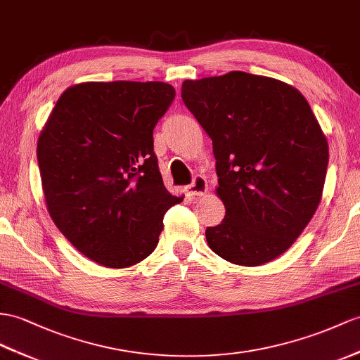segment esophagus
I'll return each mask as SVG.
<instances>
[{
    "label": "esophagus",
    "mask_w": 360,
    "mask_h": 360,
    "mask_svg": "<svg viewBox=\"0 0 360 360\" xmlns=\"http://www.w3.org/2000/svg\"><path fill=\"white\" fill-rule=\"evenodd\" d=\"M185 191H186L188 195H203V194H206V191H207V181H206L205 177L197 175V177L192 180L191 185L185 188Z\"/></svg>",
    "instance_id": "1"
}]
</instances>
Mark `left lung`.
I'll list each match as a JSON object with an SVG mask.
<instances>
[{
  "mask_svg": "<svg viewBox=\"0 0 360 360\" xmlns=\"http://www.w3.org/2000/svg\"><path fill=\"white\" fill-rule=\"evenodd\" d=\"M181 99L212 139L226 207L206 229L209 248L238 266L275 259L311 220L326 183L328 145L309 102L246 72L185 81Z\"/></svg>",
  "mask_w": 360,
  "mask_h": 360,
  "instance_id": "8db88e82",
  "label": "left lung"
}]
</instances>
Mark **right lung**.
<instances>
[{"label":"right lung","mask_w":360,"mask_h":360,"mask_svg":"<svg viewBox=\"0 0 360 360\" xmlns=\"http://www.w3.org/2000/svg\"><path fill=\"white\" fill-rule=\"evenodd\" d=\"M175 98L165 82H84L58 99L38 140L51 220L105 267L154 252L166 210L183 197L165 188L153 131Z\"/></svg>","instance_id":"right-lung-1"}]
</instances>
